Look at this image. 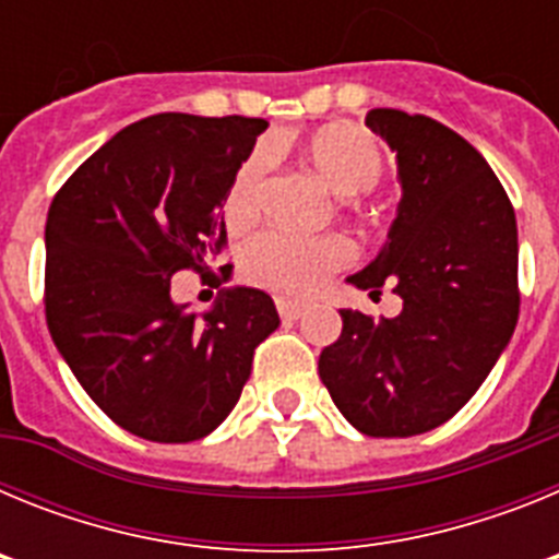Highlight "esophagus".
I'll use <instances>...</instances> for the list:
<instances>
[{
  "label": "esophagus",
  "mask_w": 559,
  "mask_h": 559,
  "mask_svg": "<svg viewBox=\"0 0 559 559\" xmlns=\"http://www.w3.org/2000/svg\"><path fill=\"white\" fill-rule=\"evenodd\" d=\"M276 310H280V319H283V322H296V319L305 313V305L290 302V299H276Z\"/></svg>",
  "instance_id": "1"
}]
</instances>
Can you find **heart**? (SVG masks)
<instances>
[{
  "mask_svg": "<svg viewBox=\"0 0 559 559\" xmlns=\"http://www.w3.org/2000/svg\"><path fill=\"white\" fill-rule=\"evenodd\" d=\"M305 156L324 185L338 195H360L378 187L386 159L372 133L358 126H328L313 133ZM271 170V151L257 147L240 165L226 195V215L231 224H251L263 204L265 179ZM353 249L341 237H299L283 229L260 231L240 251V271L249 283L285 296H310L328 283L335 271L349 265Z\"/></svg>",
  "mask_w": 559,
  "mask_h": 559,
  "instance_id": "obj_1",
  "label": "heart"
}]
</instances>
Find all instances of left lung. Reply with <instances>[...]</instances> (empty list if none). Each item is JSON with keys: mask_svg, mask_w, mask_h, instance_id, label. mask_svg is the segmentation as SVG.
<instances>
[{"mask_svg": "<svg viewBox=\"0 0 559 559\" xmlns=\"http://www.w3.org/2000/svg\"><path fill=\"white\" fill-rule=\"evenodd\" d=\"M367 126L397 153L403 199L386 246L349 283L403 299L394 319L341 310L319 378L367 437L442 426L476 394L518 322V226L481 153L426 114L372 108Z\"/></svg>", "mask_w": 559, "mask_h": 559, "instance_id": "left-lung-1", "label": "left lung"}]
</instances>
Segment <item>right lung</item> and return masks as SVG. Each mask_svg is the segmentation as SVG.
Returning <instances> with one entry per match:
<instances>
[{"label": "right lung", "mask_w": 559, "mask_h": 559, "mask_svg": "<svg viewBox=\"0 0 559 559\" xmlns=\"http://www.w3.org/2000/svg\"><path fill=\"white\" fill-rule=\"evenodd\" d=\"M265 128L237 114H153L92 153L49 204V335L88 397L136 437L195 442L215 431L257 344L280 324L254 288L226 290L201 319L170 299L179 271L221 285V204Z\"/></svg>", "instance_id": "obj_1"}]
</instances>
